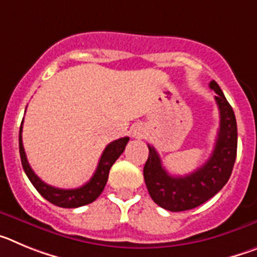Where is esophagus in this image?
I'll return each instance as SVG.
<instances>
[{
  "mask_svg": "<svg viewBox=\"0 0 257 257\" xmlns=\"http://www.w3.org/2000/svg\"><path fill=\"white\" fill-rule=\"evenodd\" d=\"M133 135L135 138H144L145 136V128L142 126V124H136L133 128Z\"/></svg>",
  "mask_w": 257,
  "mask_h": 257,
  "instance_id": "obj_1",
  "label": "esophagus"
}]
</instances>
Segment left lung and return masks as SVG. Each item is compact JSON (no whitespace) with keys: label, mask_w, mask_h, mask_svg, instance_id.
<instances>
[{"label":"left lung","mask_w":257,"mask_h":257,"mask_svg":"<svg viewBox=\"0 0 257 257\" xmlns=\"http://www.w3.org/2000/svg\"><path fill=\"white\" fill-rule=\"evenodd\" d=\"M210 88L216 92L215 100L220 112V128L215 148L205 165L184 176H172L162 166L154 147L148 145L144 180L149 196L165 210L179 212L198 207L222 189L233 171L237 157L235 115L215 81H211Z\"/></svg>","instance_id":"left-lung-1"}]
</instances>
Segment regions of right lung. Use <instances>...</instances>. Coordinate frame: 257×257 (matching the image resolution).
Returning a JSON list of instances; mask_svg holds the SVG:
<instances>
[{"instance_id":"right-lung-1","label":"right lung","mask_w":257,"mask_h":257,"mask_svg":"<svg viewBox=\"0 0 257 257\" xmlns=\"http://www.w3.org/2000/svg\"><path fill=\"white\" fill-rule=\"evenodd\" d=\"M22 131L23 122L19 131V152L23 169L26 171L27 176L31 180V183L33 184V187L37 189V192L45 199L51 202L52 205L64 208H76L88 205V203L94 202L97 197L100 196L106 181H108L109 170L113 166V163L118 160V157L123 153L127 143H128V138L126 136V138H121V139L114 140V142L106 145V148L104 149L103 154L100 157V161L97 163L96 171L92 175L90 181H87L85 185L76 188V189H59V188L51 187L49 184L44 183L35 174V171L31 169L28 160H27L26 152H24V147H23Z\"/></svg>"}]
</instances>
